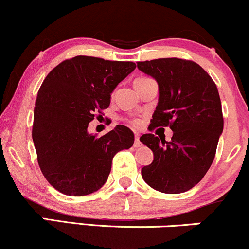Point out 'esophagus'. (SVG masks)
Here are the masks:
<instances>
[{"mask_svg":"<svg viewBox=\"0 0 249 249\" xmlns=\"http://www.w3.org/2000/svg\"><path fill=\"white\" fill-rule=\"evenodd\" d=\"M134 137H136V139H134V146L136 147L142 146V142H141V141H139V133L138 132L134 133Z\"/></svg>","mask_w":249,"mask_h":249,"instance_id":"obj_1","label":"esophagus"}]
</instances>
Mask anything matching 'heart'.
Here are the masks:
<instances>
[{"mask_svg": "<svg viewBox=\"0 0 249 249\" xmlns=\"http://www.w3.org/2000/svg\"><path fill=\"white\" fill-rule=\"evenodd\" d=\"M141 79H145V78H144V77H141V78H137L136 81H141ZM136 81H134V82H136ZM134 124H138V122H134Z\"/></svg>", "mask_w": 249, "mask_h": 249, "instance_id": "b5f03b06", "label": "heart"}]
</instances>
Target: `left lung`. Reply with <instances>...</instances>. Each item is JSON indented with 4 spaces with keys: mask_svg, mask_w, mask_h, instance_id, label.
Returning a JSON list of instances; mask_svg holds the SVG:
<instances>
[{
    "mask_svg": "<svg viewBox=\"0 0 249 249\" xmlns=\"http://www.w3.org/2000/svg\"><path fill=\"white\" fill-rule=\"evenodd\" d=\"M158 83L159 99L148 128L170 126V142L152 133L141 142L153 152L142 168L145 182L162 193L186 192L204 178L224 130L221 102L211 76L196 62L158 58L137 63Z\"/></svg>",
    "mask_w": 249,
    "mask_h": 249,
    "instance_id": "8db88e82",
    "label": "left lung"
}]
</instances>
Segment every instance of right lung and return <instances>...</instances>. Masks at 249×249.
<instances>
[{"mask_svg": "<svg viewBox=\"0 0 249 249\" xmlns=\"http://www.w3.org/2000/svg\"><path fill=\"white\" fill-rule=\"evenodd\" d=\"M136 69L133 62L76 56L45 77L35 103L33 141L43 176L67 196H81L107 182L117 152L133 145L124 125L97 138L88 132L97 112L107 108L111 93Z\"/></svg>", "mask_w": 249, "mask_h": 249, "instance_id": "obj_1", "label": "right lung"}]
</instances>
